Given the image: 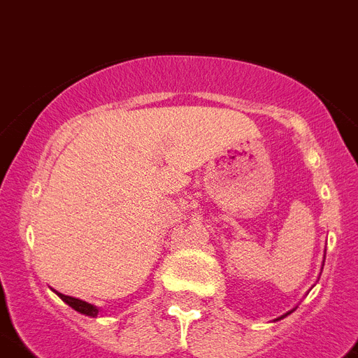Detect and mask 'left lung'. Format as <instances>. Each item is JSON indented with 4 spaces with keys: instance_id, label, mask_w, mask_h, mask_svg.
Here are the masks:
<instances>
[{
    "instance_id": "8db88e82",
    "label": "left lung",
    "mask_w": 358,
    "mask_h": 358,
    "mask_svg": "<svg viewBox=\"0 0 358 358\" xmlns=\"http://www.w3.org/2000/svg\"><path fill=\"white\" fill-rule=\"evenodd\" d=\"M289 313H291V311H289ZM286 315H287V313H286ZM286 315H282V317H280V318H284V317H286Z\"/></svg>"
}]
</instances>
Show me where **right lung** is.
I'll return each mask as SVG.
<instances>
[{
    "label": "right lung",
    "instance_id": "obj_1",
    "mask_svg": "<svg viewBox=\"0 0 358 358\" xmlns=\"http://www.w3.org/2000/svg\"><path fill=\"white\" fill-rule=\"evenodd\" d=\"M56 295L59 296V299L65 302V304L71 306L72 309H76L78 313L82 315H87V317H98V313H100V309L96 308V306L89 304V302H83V300L80 299H74V296H67V295H62V293H58L56 291Z\"/></svg>",
    "mask_w": 358,
    "mask_h": 358
}]
</instances>
